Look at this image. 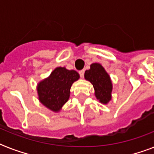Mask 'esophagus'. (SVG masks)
I'll return each instance as SVG.
<instances>
[{
    "label": "esophagus",
    "mask_w": 154,
    "mask_h": 154,
    "mask_svg": "<svg viewBox=\"0 0 154 154\" xmlns=\"http://www.w3.org/2000/svg\"><path fill=\"white\" fill-rule=\"evenodd\" d=\"M79 74L81 76V77H84V75H85V70L82 69V70L79 71Z\"/></svg>",
    "instance_id": "1"
}]
</instances>
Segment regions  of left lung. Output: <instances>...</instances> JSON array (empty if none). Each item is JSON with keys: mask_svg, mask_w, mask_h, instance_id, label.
<instances>
[{"mask_svg": "<svg viewBox=\"0 0 154 154\" xmlns=\"http://www.w3.org/2000/svg\"><path fill=\"white\" fill-rule=\"evenodd\" d=\"M85 78L92 84L95 95L99 102L106 104L111 99L112 82L109 76L99 63H93L85 73Z\"/></svg>", "mask_w": 154, "mask_h": 154, "instance_id": "obj_1", "label": "left lung"}]
</instances>
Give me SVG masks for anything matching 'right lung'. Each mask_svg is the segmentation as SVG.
<instances>
[{
  "label": "right lung",
  "mask_w": 154,
  "mask_h": 154,
  "mask_svg": "<svg viewBox=\"0 0 154 154\" xmlns=\"http://www.w3.org/2000/svg\"><path fill=\"white\" fill-rule=\"evenodd\" d=\"M79 77L77 71L57 67L49 77L38 84L40 102L51 110L59 111L69 99L71 85Z\"/></svg>",
  "instance_id": "add662e5"
}]
</instances>
